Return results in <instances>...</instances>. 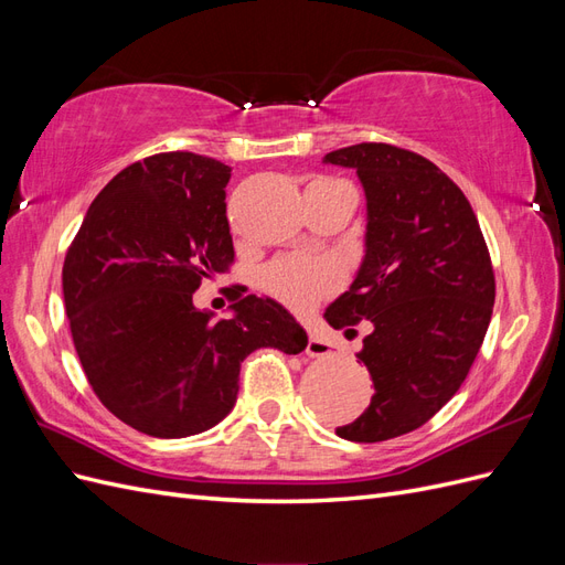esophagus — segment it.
Instances as JSON below:
<instances>
[{"mask_svg": "<svg viewBox=\"0 0 565 565\" xmlns=\"http://www.w3.org/2000/svg\"><path fill=\"white\" fill-rule=\"evenodd\" d=\"M334 344L328 339L322 337L318 332H311L309 334V344H306V353H309L311 358H320V355H334Z\"/></svg>", "mask_w": 565, "mask_h": 565, "instance_id": "1", "label": "esophagus"}]
</instances>
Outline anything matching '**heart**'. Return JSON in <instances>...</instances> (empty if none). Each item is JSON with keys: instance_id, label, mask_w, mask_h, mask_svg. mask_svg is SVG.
Instances as JSON below:
<instances>
[{"instance_id": "b5f03b06", "label": "heart", "mask_w": 565, "mask_h": 565, "mask_svg": "<svg viewBox=\"0 0 565 565\" xmlns=\"http://www.w3.org/2000/svg\"><path fill=\"white\" fill-rule=\"evenodd\" d=\"M339 285L334 262L313 254L280 256L264 270L266 292L287 303L289 309L309 311Z\"/></svg>"}]
</instances>
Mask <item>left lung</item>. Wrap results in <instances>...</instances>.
I'll use <instances>...</instances> for the list:
<instances>
[{"label": "left lung", "instance_id": "1", "mask_svg": "<svg viewBox=\"0 0 565 565\" xmlns=\"http://www.w3.org/2000/svg\"><path fill=\"white\" fill-rule=\"evenodd\" d=\"M353 167L367 195V252L324 318L355 332L374 382L370 407L337 436L380 443L429 422L459 391L488 332L494 273L467 195L417 152L355 143L324 156Z\"/></svg>", "mask_w": 565, "mask_h": 565}]
</instances>
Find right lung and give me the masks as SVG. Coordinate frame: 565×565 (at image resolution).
Masks as SVG:
<instances>
[{
  "mask_svg": "<svg viewBox=\"0 0 565 565\" xmlns=\"http://www.w3.org/2000/svg\"><path fill=\"white\" fill-rule=\"evenodd\" d=\"M231 167L188 150L125 167L96 195L65 254L63 299L84 374L110 413L156 438L207 431L241 388L245 358L299 353L309 337L280 303L231 285L214 322L193 295L235 264Z\"/></svg>",
  "mask_w": 565,
  "mask_h": 565,
  "instance_id": "obj_1",
  "label": "right lung"
}]
</instances>
